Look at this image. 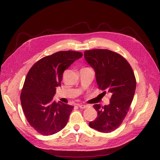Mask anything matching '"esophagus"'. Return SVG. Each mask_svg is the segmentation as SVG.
Instances as JSON below:
<instances>
[{
	"label": "esophagus",
	"instance_id": "1",
	"mask_svg": "<svg viewBox=\"0 0 160 160\" xmlns=\"http://www.w3.org/2000/svg\"><path fill=\"white\" fill-rule=\"evenodd\" d=\"M78 107H79L80 108H87L89 107L88 105H85V104H78Z\"/></svg>",
	"mask_w": 160,
	"mask_h": 160
}]
</instances>
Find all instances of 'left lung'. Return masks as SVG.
<instances>
[{"mask_svg":"<svg viewBox=\"0 0 160 160\" xmlns=\"http://www.w3.org/2000/svg\"><path fill=\"white\" fill-rule=\"evenodd\" d=\"M84 56L95 71L98 88L111 94L108 105H93L98 117L89 123L91 128L107 133L120 127L128 113L136 89L135 75L123 57L108 49L85 51Z\"/></svg>","mask_w":160,"mask_h":160,"instance_id":"left-lung-1","label":"left lung"}]
</instances>
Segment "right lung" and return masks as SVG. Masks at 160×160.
I'll list each match as a JSON object with an SVG mask.
<instances>
[{
	"label": "right lung",
	"mask_w": 160,
	"mask_h": 160,
	"mask_svg": "<svg viewBox=\"0 0 160 160\" xmlns=\"http://www.w3.org/2000/svg\"><path fill=\"white\" fill-rule=\"evenodd\" d=\"M82 56L80 52L62 51L42 58L29 71L20 101L27 120L39 133L55 134L67 124L73 107L53 98L64 71Z\"/></svg>",
	"instance_id": "add662e5"
}]
</instances>
